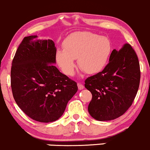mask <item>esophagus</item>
I'll list each match as a JSON object with an SVG mask.
<instances>
[{
    "label": "esophagus",
    "instance_id": "1",
    "mask_svg": "<svg viewBox=\"0 0 150 150\" xmlns=\"http://www.w3.org/2000/svg\"><path fill=\"white\" fill-rule=\"evenodd\" d=\"M78 88H79V90H82V89L84 88V86H83V85L82 83H78Z\"/></svg>",
    "mask_w": 150,
    "mask_h": 150
}]
</instances>
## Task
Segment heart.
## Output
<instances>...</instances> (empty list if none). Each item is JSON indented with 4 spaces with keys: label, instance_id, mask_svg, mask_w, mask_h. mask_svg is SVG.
<instances>
[{
    "label": "heart",
    "instance_id": "heart-1",
    "mask_svg": "<svg viewBox=\"0 0 150 150\" xmlns=\"http://www.w3.org/2000/svg\"><path fill=\"white\" fill-rule=\"evenodd\" d=\"M64 50L56 52V61L65 74H74L75 62L88 74L100 72L110 58L111 42L106 37L90 32H80L70 35L63 42Z\"/></svg>",
    "mask_w": 150,
    "mask_h": 150
}]
</instances>
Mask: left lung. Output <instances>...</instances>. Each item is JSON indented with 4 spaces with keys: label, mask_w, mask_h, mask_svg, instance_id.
<instances>
[{
    "label": "left lung",
    "mask_w": 150,
    "mask_h": 150,
    "mask_svg": "<svg viewBox=\"0 0 150 150\" xmlns=\"http://www.w3.org/2000/svg\"><path fill=\"white\" fill-rule=\"evenodd\" d=\"M140 81L138 57L126 43L113 50L102 71L85 80L92 94L88 107L90 115L99 121L111 120L123 115L132 105Z\"/></svg>",
    "instance_id": "8db88e82"
}]
</instances>
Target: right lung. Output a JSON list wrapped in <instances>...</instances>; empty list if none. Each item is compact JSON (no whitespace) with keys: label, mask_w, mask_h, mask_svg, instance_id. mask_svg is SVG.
<instances>
[{"label":"right lung","mask_w":150,"mask_h":150,"mask_svg":"<svg viewBox=\"0 0 150 150\" xmlns=\"http://www.w3.org/2000/svg\"><path fill=\"white\" fill-rule=\"evenodd\" d=\"M37 38L25 37L20 44L12 62L11 88L16 103L28 117L50 122L63 115L78 86L52 64L57 52L52 40Z\"/></svg>","instance_id":"1"}]
</instances>
